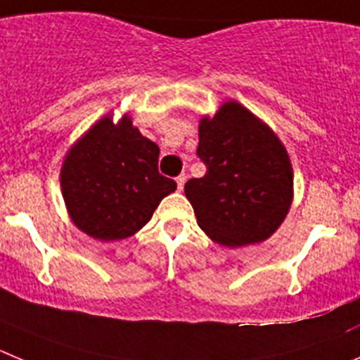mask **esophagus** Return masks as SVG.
<instances>
[{"label": "esophagus", "mask_w": 360, "mask_h": 360, "mask_svg": "<svg viewBox=\"0 0 360 360\" xmlns=\"http://www.w3.org/2000/svg\"><path fill=\"white\" fill-rule=\"evenodd\" d=\"M184 181H186V176H184V174H181V176L176 177V183H177V188H179V190H183L184 188Z\"/></svg>", "instance_id": "1"}]
</instances>
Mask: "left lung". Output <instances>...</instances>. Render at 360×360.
Returning a JSON list of instances; mask_svg holds the SVG:
<instances>
[{
  "mask_svg": "<svg viewBox=\"0 0 360 360\" xmlns=\"http://www.w3.org/2000/svg\"><path fill=\"white\" fill-rule=\"evenodd\" d=\"M206 174L184 184L200 229L228 248L265 240L292 202V167L274 132L238 102L199 125Z\"/></svg>",
  "mask_w": 360,
  "mask_h": 360,
  "instance_id": "left-lung-1",
  "label": "left lung"
}]
</instances>
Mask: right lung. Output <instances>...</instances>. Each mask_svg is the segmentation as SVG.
<instances>
[{"label":"right lung","instance_id":"1","mask_svg":"<svg viewBox=\"0 0 360 360\" xmlns=\"http://www.w3.org/2000/svg\"><path fill=\"white\" fill-rule=\"evenodd\" d=\"M160 147L124 116H105L68 152L60 170L64 202L71 220L93 238H127L150 220L176 181L158 170Z\"/></svg>","mask_w":360,"mask_h":360}]
</instances>
